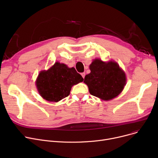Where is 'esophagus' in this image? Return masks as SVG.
<instances>
[{
  "label": "esophagus",
  "mask_w": 158,
  "mask_h": 158,
  "mask_svg": "<svg viewBox=\"0 0 158 158\" xmlns=\"http://www.w3.org/2000/svg\"><path fill=\"white\" fill-rule=\"evenodd\" d=\"M81 76H82V77L85 78V72H82V73H81Z\"/></svg>",
  "instance_id": "1"
}]
</instances>
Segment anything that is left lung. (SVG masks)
<instances>
[{
  "mask_svg": "<svg viewBox=\"0 0 158 158\" xmlns=\"http://www.w3.org/2000/svg\"><path fill=\"white\" fill-rule=\"evenodd\" d=\"M89 69L91 72L86 75L84 82L91 95L110 101L122 92L126 84V76L117 63L95 59L89 65Z\"/></svg>",
  "mask_w": 158,
  "mask_h": 158,
  "instance_id": "8db88e82",
  "label": "left lung"
}]
</instances>
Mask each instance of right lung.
Segmentation results:
<instances>
[{"label":"right lung","instance_id":"right-lung-1","mask_svg":"<svg viewBox=\"0 0 158 158\" xmlns=\"http://www.w3.org/2000/svg\"><path fill=\"white\" fill-rule=\"evenodd\" d=\"M83 80L73 67L56 62L48 70L40 72L36 85L41 97L47 101L57 102L68 97L72 87Z\"/></svg>","mask_w":158,"mask_h":158}]
</instances>
